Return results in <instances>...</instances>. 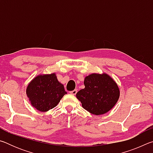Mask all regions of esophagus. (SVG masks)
I'll list each match as a JSON object with an SVG mask.
<instances>
[{"label":"esophagus","instance_id":"esophagus-1","mask_svg":"<svg viewBox=\"0 0 153 153\" xmlns=\"http://www.w3.org/2000/svg\"><path fill=\"white\" fill-rule=\"evenodd\" d=\"M77 90H73V91H71L70 92V94H73V95H76V93H77Z\"/></svg>","mask_w":153,"mask_h":153}]
</instances>
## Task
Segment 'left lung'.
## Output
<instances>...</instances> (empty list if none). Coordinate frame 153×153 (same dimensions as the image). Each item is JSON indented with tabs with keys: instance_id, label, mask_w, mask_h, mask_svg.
Segmentation results:
<instances>
[{
	"instance_id": "8db88e82",
	"label": "left lung",
	"mask_w": 153,
	"mask_h": 153,
	"mask_svg": "<svg viewBox=\"0 0 153 153\" xmlns=\"http://www.w3.org/2000/svg\"><path fill=\"white\" fill-rule=\"evenodd\" d=\"M84 84L85 88L77 92L76 97L82 107L90 113L103 115L117 102L120 88L108 74H92L85 77Z\"/></svg>"
}]
</instances>
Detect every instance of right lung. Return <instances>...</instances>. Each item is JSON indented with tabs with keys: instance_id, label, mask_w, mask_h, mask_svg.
<instances>
[{
	"instance_id": "right-lung-1",
	"label": "right lung",
	"mask_w": 153,
	"mask_h": 153,
	"mask_svg": "<svg viewBox=\"0 0 153 153\" xmlns=\"http://www.w3.org/2000/svg\"><path fill=\"white\" fill-rule=\"evenodd\" d=\"M67 92L55 73L36 76L26 88V94L32 107L41 112L55 107Z\"/></svg>"
}]
</instances>
